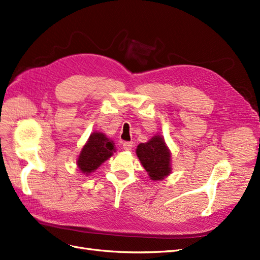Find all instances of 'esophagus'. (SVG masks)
<instances>
[{"label":"esophagus","mask_w":260,"mask_h":260,"mask_svg":"<svg viewBox=\"0 0 260 260\" xmlns=\"http://www.w3.org/2000/svg\"><path fill=\"white\" fill-rule=\"evenodd\" d=\"M123 149L126 151H131L133 149V142H127V141L123 142Z\"/></svg>","instance_id":"1"}]
</instances>
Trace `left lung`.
Returning <instances> with one entry per match:
<instances>
[{"instance_id":"8db88e82","label":"left lung","mask_w":260,"mask_h":260,"mask_svg":"<svg viewBox=\"0 0 260 260\" xmlns=\"http://www.w3.org/2000/svg\"><path fill=\"white\" fill-rule=\"evenodd\" d=\"M136 154L151 180L160 181L171 174V152L160 135L137 146Z\"/></svg>"}]
</instances>
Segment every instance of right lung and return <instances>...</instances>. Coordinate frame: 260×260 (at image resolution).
Here are the masks:
<instances>
[{
    "label": "right lung",
    "mask_w": 260,
    "mask_h": 260,
    "mask_svg": "<svg viewBox=\"0 0 260 260\" xmlns=\"http://www.w3.org/2000/svg\"><path fill=\"white\" fill-rule=\"evenodd\" d=\"M115 152L114 142L101 132L92 133L81 149L77 166L83 175L89 176Z\"/></svg>",
    "instance_id": "right-lung-1"
}]
</instances>
